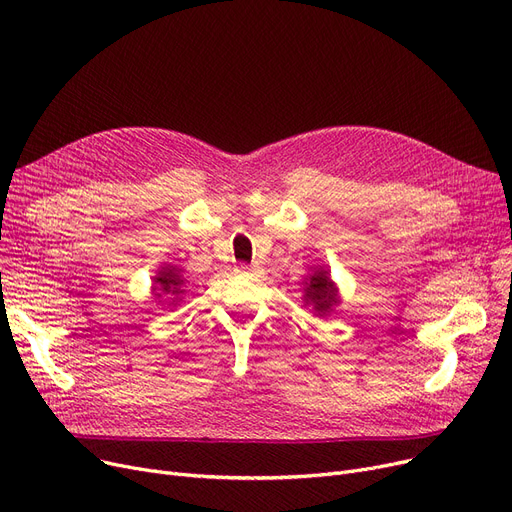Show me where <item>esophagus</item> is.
Returning <instances> with one entry per match:
<instances>
[{
    "mask_svg": "<svg viewBox=\"0 0 512 512\" xmlns=\"http://www.w3.org/2000/svg\"><path fill=\"white\" fill-rule=\"evenodd\" d=\"M236 272H238V274H247V276H257V274H259V270H257L255 265H245V263L236 265Z\"/></svg>",
    "mask_w": 512,
    "mask_h": 512,
    "instance_id": "esophagus-1",
    "label": "esophagus"
}]
</instances>
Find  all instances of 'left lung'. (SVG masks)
<instances>
[{
  "mask_svg": "<svg viewBox=\"0 0 512 512\" xmlns=\"http://www.w3.org/2000/svg\"><path fill=\"white\" fill-rule=\"evenodd\" d=\"M305 303L315 309V313L321 317L330 313L338 303V288L330 280V272L324 267H317V270L305 278Z\"/></svg>",
  "mask_w": 512,
  "mask_h": 512,
  "instance_id": "left-lung-1",
  "label": "left lung"
}]
</instances>
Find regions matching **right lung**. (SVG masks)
I'll return each instance as SVG.
<instances>
[{
  "instance_id": "1",
  "label": "right lung",
  "mask_w": 512,
  "mask_h": 512,
  "mask_svg": "<svg viewBox=\"0 0 512 512\" xmlns=\"http://www.w3.org/2000/svg\"><path fill=\"white\" fill-rule=\"evenodd\" d=\"M182 288H184L182 270H178L176 265H164L153 276V292H155V299L159 303L161 301H172V305H176L178 301H182L180 299L184 294Z\"/></svg>"
}]
</instances>
